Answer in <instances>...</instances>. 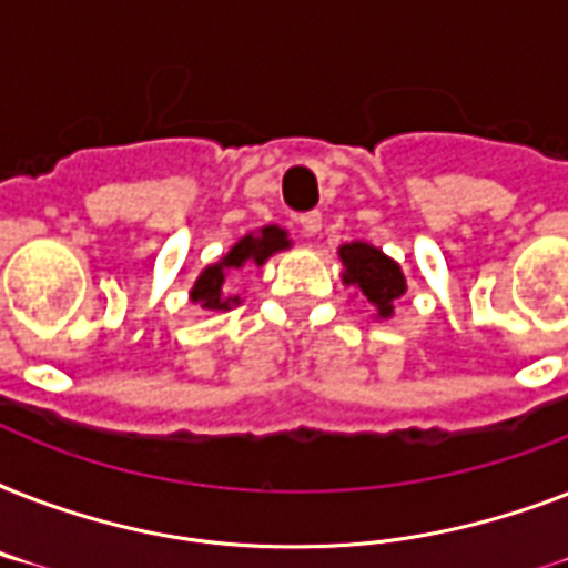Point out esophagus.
<instances>
[{"mask_svg":"<svg viewBox=\"0 0 568 568\" xmlns=\"http://www.w3.org/2000/svg\"><path fill=\"white\" fill-rule=\"evenodd\" d=\"M301 232L306 235V239H312V235H318L321 232V212H306L301 214Z\"/></svg>","mask_w":568,"mask_h":568,"instance_id":"esophagus-1","label":"esophagus"}]
</instances>
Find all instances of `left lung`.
<instances>
[{
	"label": "left lung",
	"mask_w": 568,
	"mask_h": 568,
	"mask_svg": "<svg viewBox=\"0 0 568 568\" xmlns=\"http://www.w3.org/2000/svg\"><path fill=\"white\" fill-rule=\"evenodd\" d=\"M342 258V283L359 292L365 303L374 306V318L388 321L395 315V301L406 294V276L395 258L368 241H351L338 247Z\"/></svg>",
	"instance_id": "8db88e82"
}]
</instances>
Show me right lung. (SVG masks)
<instances>
[{"label": "right lung", "mask_w": 568, "mask_h": 568, "mask_svg": "<svg viewBox=\"0 0 568 568\" xmlns=\"http://www.w3.org/2000/svg\"><path fill=\"white\" fill-rule=\"evenodd\" d=\"M292 247V239L283 226L267 223L262 230L247 232L244 239H239L226 253H223L214 265H205L200 276L194 280V288L189 292L191 303H196L205 312H230L232 306H239V294H226V276L239 274L244 267H262L267 258L280 253V250Z\"/></svg>", "instance_id": "right-lung-1"}]
</instances>
